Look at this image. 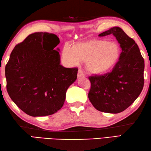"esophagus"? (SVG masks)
Returning <instances> with one entry per match:
<instances>
[{"label": "esophagus", "mask_w": 151, "mask_h": 151, "mask_svg": "<svg viewBox=\"0 0 151 151\" xmlns=\"http://www.w3.org/2000/svg\"><path fill=\"white\" fill-rule=\"evenodd\" d=\"M77 76H78V78H80V77H83V76H84V73H83V72L82 71L81 69H78Z\"/></svg>", "instance_id": "obj_1"}]
</instances>
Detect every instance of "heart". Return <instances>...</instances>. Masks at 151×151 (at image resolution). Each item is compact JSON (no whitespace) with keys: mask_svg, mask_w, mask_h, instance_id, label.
Returning a JSON list of instances; mask_svg holds the SVG:
<instances>
[{"mask_svg":"<svg viewBox=\"0 0 151 151\" xmlns=\"http://www.w3.org/2000/svg\"><path fill=\"white\" fill-rule=\"evenodd\" d=\"M121 48L114 41L93 40L79 43L74 48L66 46L62 55L69 65H77L80 61L86 62L89 73L101 75L113 68L119 58Z\"/></svg>","mask_w":151,"mask_h":151,"instance_id":"obj_1","label":"heart"}]
</instances>
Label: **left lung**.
I'll return each instance as SVG.
<instances>
[{
    "mask_svg": "<svg viewBox=\"0 0 151 151\" xmlns=\"http://www.w3.org/2000/svg\"><path fill=\"white\" fill-rule=\"evenodd\" d=\"M113 34L122 52L112 70L103 75L89 76L88 97L97 110L118 114L129 108L142 92L144 85V60L137 45L121 28L115 27L99 35Z\"/></svg>",
    "mask_w": 151,
    "mask_h": 151,
    "instance_id": "8db88e82",
    "label": "left lung"
}]
</instances>
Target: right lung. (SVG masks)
<instances>
[{
  "label": "right lung",
  "mask_w": 151,
  "mask_h": 151,
  "mask_svg": "<svg viewBox=\"0 0 151 151\" xmlns=\"http://www.w3.org/2000/svg\"><path fill=\"white\" fill-rule=\"evenodd\" d=\"M56 35L30 34L17 44L5 67L9 96L24 113L33 117L56 113L63 106L67 89L76 81L78 68L60 65Z\"/></svg>",
  "instance_id": "add662e5"
}]
</instances>
